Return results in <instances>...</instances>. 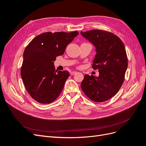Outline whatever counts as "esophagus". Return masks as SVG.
Returning a JSON list of instances; mask_svg holds the SVG:
<instances>
[{
  "instance_id": "esophagus-1",
  "label": "esophagus",
  "mask_w": 146,
  "mask_h": 146,
  "mask_svg": "<svg viewBox=\"0 0 146 146\" xmlns=\"http://www.w3.org/2000/svg\"><path fill=\"white\" fill-rule=\"evenodd\" d=\"M76 74H77V72H76V71H72V72H70V74L72 75V76H74V75H75Z\"/></svg>"
}]
</instances>
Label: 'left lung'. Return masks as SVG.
<instances>
[{
  "mask_svg": "<svg viewBox=\"0 0 146 146\" xmlns=\"http://www.w3.org/2000/svg\"><path fill=\"white\" fill-rule=\"evenodd\" d=\"M81 34L96 48L92 67L99 72V77L86 74L81 88L90 99L102 102L113 98L124 81L128 66L125 48L121 39L108 31L91 30Z\"/></svg>",
  "mask_w": 146,
  "mask_h": 146,
  "instance_id": "1",
  "label": "left lung"
}]
</instances>
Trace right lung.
Listing matches in <instances>:
<instances>
[{
    "mask_svg": "<svg viewBox=\"0 0 146 146\" xmlns=\"http://www.w3.org/2000/svg\"><path fill=\"white\" fill-rule=\"evenodd\" d=\"M78 34L77 31L45 32L33 38L26 47L21 76L28 93L38 102L52 103L62 91L69 72H57L54 62Z\"/></svg>",
    "mask_w": 146,
    "mask_h": 146,
    "instance_id": "add662e5",
    "label": "right lung"
}]
</instances>
